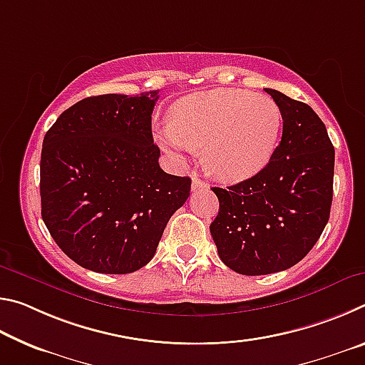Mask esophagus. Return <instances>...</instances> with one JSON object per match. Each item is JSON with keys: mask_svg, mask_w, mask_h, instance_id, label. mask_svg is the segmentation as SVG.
Returning <instances> with one entry per match:
<instances>
[{"mask_svg": "<svg viewBox=\"0 0 365 365\" xmlns=\"http://www.w3.org/2000/svg\"><path fill=\"white\" fill-rule=\"evenodd\" d=\"M209 185L205 182V180H201V178H197L196 175H193V182H191V188L193 190H205V188H207Z\"/></svg>", "mask_w": 365, "mask_h": 365, "instance_id": "34e87169", "label": "esophagus"}]
</instances>
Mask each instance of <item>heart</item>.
Instances as JSON below:
<instances>
[{
    "instance_id": "heart-1",
    "label": "heart",
    "mask_w": 365,
    "mask_h": 365,
    "mask_svg": "<svg viewBox=\"0 0 365 365\" xmlns=\"http://www.w3.org/2000/svg\"><path fill=\"white\" fill-rule=\"evenodd\" d=\"M280 130L282 113L272 98L217 88L178 100L158 141L178 159L205 146L202 163L209 174L222 182H242L270 163Z\"/></svg>"
}]
</instances>
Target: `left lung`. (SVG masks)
<instances>
[{
	"instance_id": "left-lung-1",
	"label": "left lung",
	"mask_w": 365,
	"mask_h": 365,
	"mask_svg": "<svg viewBox=\"0 0 365 365\" xmlns=\"http://www.w3.org/2000/svg\"><path fill=\"white\" fill-rule=\"evenodd\" d=\"M265 91L283 119L274 156L251 178L212 188L220 202L212 240L222 262L242 275L298 264L322 235L333 200L335 148L324 122L306 103Z\"/></svg>"
}]
</instances>
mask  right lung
Masks as SVG:
<instances>
[{"instance_id": "add662e5", "label": "right lung", "mask_w": 365, "mask_h": 365, "mask_svg": "<svg viewBox=\"0 0 365 365\" xmlns=\"http://www.w3.org/2000/svg\"><path fill=\"white\" fill-rule=\"evenodd\" d=\"M158 93L85 98L43 140L41 217L59 248L85 269L143 267L188 200L191 178L159 168L151 132Z\"/></svg>"}]
</instances>
